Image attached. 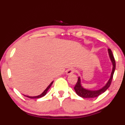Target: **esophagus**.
I'll return each instance as SVG.
<instances>
[{"mask_svg":"<svg viewBox=\"0 0 125 125\" xmlns=\"http://www.w3.org/2000/svg\"><path fill=\"white\" fill-rule=\"evenodd\" d=\"M74 72V69L73 68V67H70V68H69L66 70V74L69 75V74H73Z\"/></svg>","mask_w":125,"mask_h":125,"instance_id":"esophagus-1","label":"esophagus"}]
</instances>
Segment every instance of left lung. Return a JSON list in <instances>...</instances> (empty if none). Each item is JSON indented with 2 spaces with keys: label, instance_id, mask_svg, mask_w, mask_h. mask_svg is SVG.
<instances>
[{
  "label": "left lung",
  "instance_id": "8db88e82",
  "mask_svg": "<svg viewBox=\"0 0 125 125\" xmlns=\"http://www.w3.org/2000/svg\"><path fill=\"white\" fill-rule=\"evenodd\" d=\"M108 53H109V58L111 59V61L112 63V65H113V67H112V70L111 72V77L109 78V80L108 81V82L106 83V84L105 86H104L103 88H100V89L97 90H88L85 89V88H83L82 87V84H81V80L80 78L79 77L78 78V80L77 83H76V85L74 87V89L76 91V94L80 97L82 98H95L98 97L99 95L102 94L104 93L106 90L109 88L110 86L111 82H112V78H113L114 73L115 70V60L114 58L113 53H112V51L111 49H108Z\"/></svg>",
  "mask_w": 125,
  "mask_h": 125
}]
</instances>
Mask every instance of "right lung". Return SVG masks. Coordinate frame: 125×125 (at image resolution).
<instances>
[{"instance_id": "add662e5", "label": "right lung", "mask_w": 125, "mask_h": 125, "mask_svg": "<svg viewBox=\"0 0 125 125\" xmlns=\"http://www.w3.org/2000/svg\"><path fill=\"white\" fill-rule=\"evenodd\" d=\"M53 82H52V83H51L50 84H49V85H48L47 88H46V89L44 90V91H43V92L42 93V94H41L40 95H37V96H35V97H30V96H27V95H24L25 96V97H28V98H31V99H33V98H40L42 97H43V96H45V95H46V93L48 92V90L49 89V88H50L51 85H52V83H53Z\"/></svg>"}]
</instances>
